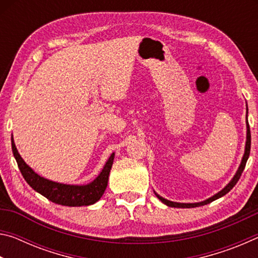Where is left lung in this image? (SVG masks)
<instances>
[{
  "mask_svg": "<svg viewBox=\"0 0 258 258\" xmlns=\"http://www.w3.org/2000/svg\"><path fill=\"white\" fill-rule=\"evenodd\" d=\"M246 126H247V135H246V146H244V154L242 156V159H241V163H240L239 167L237 169V172H235L234 176L232 177V180H231L228 184H226L223 189L221 191H218L217 194H215L213 196V197L208 198L206 200H204V202H200V203H192V204H184V203H175V202H171V200H167L159 196L157 192H155V195L157 196V198H158L161 203H164L165 205H167L169 207H176V208H194V207H199V206H204V205H207L209 203L214 202V200H216L218 198L223 197L225 196L228 192L232 189V187L237 184V182L239 181L240 176H241V174L244 169V166H246V163L248 160V157H249L250 154V142H251V139H250V128H249V124H248V107H247V115H246Z\"/></svg>",
  "mask_w": 258,
  "mask_h": 258,
  "instance_id": "8db88e82",
  "label": "left lung"
}]
</instances>
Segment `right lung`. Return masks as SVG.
Instances as JSON below:
<instances>
[{"mask_svg": "<svg viewBox=\"0 0 258 258\" xmlns=\"http://www.w3.org/2000/svg\"><path fill=\"white\" fill-rule=\"evenodd\" d=\"M11 147L12 152H14V156L17 160V164H18V167L26 182L35 191L41 194L42 196H44L45 198L51 200L52 203L69 207L90 206V205L97 203L102 197L104 190H106L108 185L109 173H110L113 158H115V154L112 152L111 156L108 158L107 163L104 164L102 171L100 172L99 175L92 182L83 185L63 184V183L47 180V178L35 173L34 169L30 168L25 163V160L21 158L18 150H17L12 135Z\"/></svg>", "mask_w": 258, "mask_h": 258, "instance_id": "add662e5", "label": "right lung"}]
</instances>
